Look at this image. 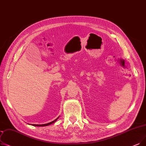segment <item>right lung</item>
<instances>
[{
  "label": "right lung",
  "mask_w": 146,
  "mask_h": 146,
  "mask_svg": "<svg viewBox=\"0 0 146 146\" xmlns=\"http://www.w3.org/2000/svg\"><path fill=\"white\" fill-rule=\"evenodd\" d=\"M60 116H58L57 118L55 119L54 120H53V121H52L51 122H49V123H46V124H42V125H36V124H31V125L32 126H48L50 124H52L54 123V122H55L56 120H57V119L59 118Z\"/></svg>",
  "instance_id": "add662e5"
}]
</instances>
